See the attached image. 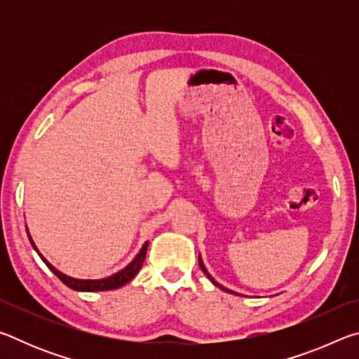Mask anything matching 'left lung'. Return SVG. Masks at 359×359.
<instances>
[{
  "mask_svg": "<svg viewBox=\"0 0 359 359\" xmlns=\"http://www.w3.org/2000/svg\"><path fill=\"white\" fill-rule=\"evenodd\" d=\"M198 261H199V267H201V269H203V272H204V274H205V276H208V278H209V280H210L212 283H214V285H215V287H218V288H220V290H223V291H226V293H231V294H236V293H234V291H231V290H228V288H224V287H223V285H220V283H218V282L215 280V278H214V277H212V276L209 274V272H208V269H205V266H204V263H203V258H201V255H198Z\"/></svg>",
  "mask_w": 359,
  "mask_h": 359,
  "instance_id": "1",
  "label": "left lung"
}]
</instances>
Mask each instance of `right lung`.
Here are the masks:
<instances>
[{
	"label": "right lung",
	"mask_w": 359,
	"mask_h": 359,
	"mask_svg": "<svg viewBox=\"0 0 359 359\" xmlns=\"http://www.w3.org/2000/svg\"><path fill=\"white\" fill-rule=\"evenodd\" d=\"M27 234H28V239H29V242H32V245L36 250V253L39 255L41 259L44 261L48 269H50L53 274H55L60 278V280H62L66 285V287H69L71 290H76V291H107V290H115V288L123 287V285H126L130 280H133L137 272L141 271L142 263L145 259V253H147V247H149V242H145L141 250H139V253L136 255L135 258H133L131 263L128 266H125L121 271L115 272V274L109 276L106 278H95V280H92V278H74V277H69V276L63 274V272H60L57 267H53L44 257H42L41 252L38 250V247L34 245V242L32 239V234H29L28 228H27Z\"/></svg>",
	"instance_id": "right-lung-1"
}]
</instances>
